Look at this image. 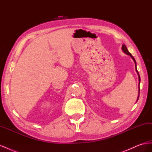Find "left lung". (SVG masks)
Returning a JSON list of instances; mask_svg holds the SVG:
<instances>
[{
    "mask_svg": "<svg viewBox=\"0 0 152 152\" xmlns=\"http://www.w3.org/2000/svg\"><path fill=\"white\" fill-rule=\"evenodd\" d=\"M122 50H123V52L124 53H125L126 54H127V55H129V56L132 58V59L133 60H134V63H135V67H136V72H137V75H138V78H139V95H138V97H137V101L138 100V98H139V96H140V75H139V73H138V72H137V68H136V60H135V59L134 58V57H133L132 56V54L129 52V50H127V48H126V46L124 44H123L122 45Z\"/></svg>",
    "mask_w": 152,
    "mask_h": 152,
    "instance_id": "obj_1",
    "label": "left lung"
}]
</instances>
